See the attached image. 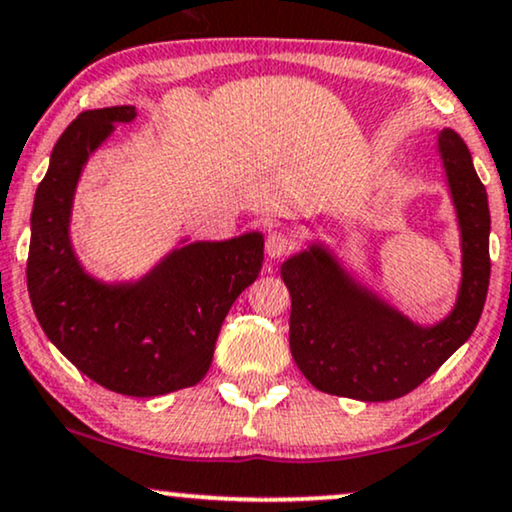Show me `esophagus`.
I'll return each mask as SVG.
<instances>
[{"instance_id":"esophagus-1","label":"esophagus","mask_w":512,"mask_h":512,"mask_svg":"<svg viewBox=\"0 0 512 512\" xmlns=\"http://www.w3.org/2000/svg\"><path fill=\"white\" fill-rule=\"evenodd\" d=\"M289 249H292V239H289L287 232L282 230L270 232L266 239V254L270 261H280L282 256L289 254Z\"/></svg>"}]
</instances>
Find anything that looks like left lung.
Wrapping results in <instances>:
<instances>
[{
	"mask_svg": "<svg viewBox=\"0 0 512 512\" xmlns=\"http://www.w3.org/2000/svg\"><path fill=\"white\" fill-rule=\"evenodd\" d=\"M437 156L456 213L460 282L451 311L437 323L408 318L353 273L323 239L282 263L292 296L289 349L315 389L356 401H391L422 384L475 332L489 289V201L468 144L437 132Z\"/></svg>",
	"mask_w": 512,
	"mask_h": 512,
	"instance_id": "1",
	"label": "left lung"
}]
</instances>
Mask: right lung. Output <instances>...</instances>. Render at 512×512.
Returning <instances> with one entry per match:
<instances>
[{"instance_id": "add662e5", "label": "right lung", "mask_w": 512, "mask_h": 512, "mask_svg": "<svg viewBox=\"0 0 512 512\" xmlns=\"http://www.w3.org/2000/svg\"><path fill=\"white\" fill-rule=\"evenodd\" d=\"M135 118L128 104L82 111L54 144L30 216L28 292L49 342L82 375L154 399L194 387L211 368L227 311L261 273L263 232L180 237L135 280L92 275L71 237L75 192L94 151Z\"/></svg>"}]
</instances>
